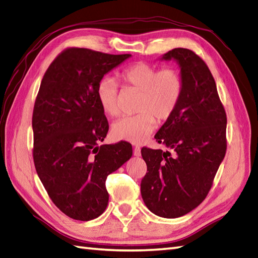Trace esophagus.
<instances>
[{
    "label": "esophagus",
    "mask_w": 258,
    "mask_h": 258,
    "mask_svg": "<svg viewBox=\"0 0 258 258\" xmlns=\"http://www.w3.org/2000/svg\"><path fill=\"white\" fill-rule=\"evenodd\" d=\"M141 154V149L139 147H135L134 148V156L135 157H140Z\"/></svg>",
    "instance_id": "1"
}]
</instances>
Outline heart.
I'll use <instances>...</instances> for the list:
<instances>
[{
	"label": "heart",
	"instance_id": "b5f03b06",
	"mask_svg": "<svg viewBox=\"0 0 258 258\" xmlns=\"http://www.w3.org/2000/svg\"><path fill=\"white\" fill-rule=\"evenodd\" d=\"M119 79L140 91L136 116H125L111 125V135L118 141L141 144L159 121L168 120L179 106L183 94V79L175 68H162L147 62H136L119 74ZM99 106L110 117L119 113L118 84L111 77L100 79L96 87Z\"/></svg>",
	"mask_w": 258,
	"mask_h": 258
}]
</instances>
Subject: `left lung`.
Segmentation results:
<instances>
[{"label": "left lung", "mask_w": 258, "mask_h": 258, "mask_svg": "<svg viewBox=\"0 0 258 258\" xmlns=\"http://www.w3.org/2000/svg\"><path fill=\"white\" fill-rule=\"evenodd\" d=\"M161 60L180 67L179 106L154 138L169 151L141 149L147 163L141 197L153 214L175 219L207 198L226 152V113L207 64L186 48H174Z\"/></svg>", "instance_id": "8db88e82"}]
</instances>
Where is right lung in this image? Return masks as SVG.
Segmentation results:
<instances>
[{
  "label": "right lung",
  "instance_id": "right-lung-1",
  "mask_svg": "<svg viewBox=\"0 0 258 258\" xmlns=\"http://www.w3.org/2000/svg\"><path fill=\"white\" fill-rule=\"evenodd\" d=\"M129 57L67 48L42 79L32 119L34 164L51 201L74 220L104 213L107 176L133 156L128 142L98 146L109 125L96 97L100 79Z\"/></svg>",
  "mask_w": 258,
  "mask_h": 258
}]
</instances>
